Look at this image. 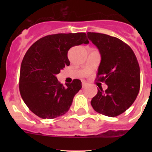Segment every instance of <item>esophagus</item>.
I'll list each match as a JSON object with an SVG mask.
<instances>
[{"label": "esophagus", "instance_id": "esophagus-1", "mask_svg": "<svg viewBox=\"0 0 152 152\" xmlns=\"http://www.w3.org/2000/svg\"><path fill=\"white\" fill-rule=\"evenodd\" d=\"M87 85V83L86 82H82V87H85Z\"/></svg>", "mask_w": 152, "mask_h": 152}]
</instances>
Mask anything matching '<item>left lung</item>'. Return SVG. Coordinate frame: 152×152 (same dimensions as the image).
<instances>
[{"instance_id": "obj_1", "label": "left lung", "mask_w": 152, "mask_h": 152, "mask_svg": "<svg viewBox=\"0 0 152 152\" xmlns=\"http://www.w3.org/2000/svg\"><path fill=\"white\" fill-rule=\"evenodd\" d=\"M89 39L100 52L98 80L107 89L99 87L91 100L95 111L109 117H116L134 103L140 87V67L135 54L118 38L104 34L88 32Z\"/></svg>"}]
</instances>
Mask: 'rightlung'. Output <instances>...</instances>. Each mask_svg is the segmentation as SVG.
Instances as JSON below:
<instances>
[{
	"instance_id": "1",
	"label": "right lung",
	"mask_w": 152,
	"mask_h": 152,
	"mask_svg": "<svg viewBox=\"0 0 152 152\" xmlns=\"http://www.w3.org/2000/svg\"><path fill=\"white\" fill-rule=\"evenodd\" d=\"M82 43H89L85 33L56 34L38 39L26 53L20 66V93L38 117L56 118L69 110L82 82L74 79L64 86L56 76L70 65L69 49Z\"/></svg>"
}]
</instances>
